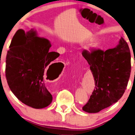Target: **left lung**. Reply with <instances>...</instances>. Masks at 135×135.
I'll use <instances>...</instances> for the list:
<instances>
[{"label": "left lung", "instance_id": "obj_1", "mask_svg": "<svg viewBox=\"0 0 135 135\" xmlns=\"http://www.w3.org/2000/svg\"><path fill=\"white\" fill-rule=\"evenodd\" d=\"M82 54L90 65L95 85L82 109L97 113L117 102L124 93L131 72L130 51L121 37L114 49L84 50Z\"/></svg>", "mask_w": 135, "mask_h": 135}]
</instances>
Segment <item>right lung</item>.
Returning a JSON list of instances; mask_svg holds the SVG:
<instances>
[{"label":"right lung","instance_id":"1","mask_svg":"<svg viewBox=\"0 0 135 135\" xmlns=\"http://www.w3.org/2000/svg\"><path fill=\"white\" fill-rule=\"evenodd\" d=\"M50 41L38 37L33 29L26 33L19 29L6 55L5 76L11 91L23 103L35 109L46 108L52 102L45 86L44 73L59 53L50 52Z\"/></svg>","mask_w":135,"mask_h":135}]
</instances>
